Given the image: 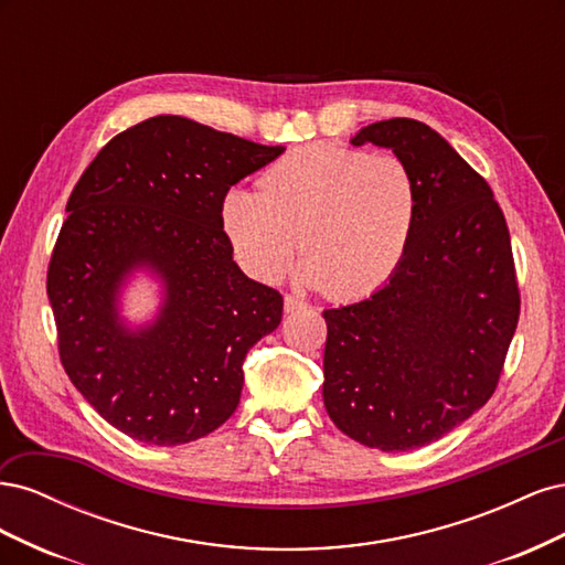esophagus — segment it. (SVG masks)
<instances>
[{"instance_id":"34e87169","label":"esophagus","mask_w":565,"mask_h":565,"mask_svg":"<svg viewBox=\"0 0 565 565\" xmlns=\"http://www.w3.org/2000/svg\"><path fill=\"white\" fill-rule=\"evenodd\" d=\"M303 309H309V303H306L303 299H299L295 295L285 297V313H297V311H303Z\"/></svg>"}]
</instances>
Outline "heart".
Instances as JSON below:
<instances>
[{
	"mask_svg": "<svg viewBox=\"0 0 565 565\" xmlns=\"http://www.w3.org/2000/svg\"><path fill=\"white\" fill-rule=\"evenodd\" d=\"M409 167L380 152L313 143L273 162L259 193L221 202L233 254L252 278L276 282L299 247L306 278L339 301L365 299L401 268L417 224Z\"/></svg>",
	"mask_w": 565,
	"mask_h": 565,
	"instance_id": "heart-1",
	"label": "heart"
}]
</instances>
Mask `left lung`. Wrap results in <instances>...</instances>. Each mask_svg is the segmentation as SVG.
Returning <instances> with one entry per match:
<instances>
[{
	"instance_id": "1",
	"label": "left lung",
	"mask_w": 565,
	"mask_h": 565,
	"mask_svg": "<svg viewBox=\"0 0 565 565\" xmlns=\"http://www.w3.org/2000/svg\"><path fill=\"white\" fill-rule=\"evenodd\" d=\"M351 143L391 148L409 167L417 224L396 276L322 313V401L349 438L405 452L452 431L498 388L521 313L514 254L488 181L429 125L382 119Z\"/></svg>"
}]
</instances>
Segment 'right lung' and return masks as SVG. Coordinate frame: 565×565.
Segmentation results:
<instances>
[{"label":"right lung","mask_w":565,"mask_h":565,"mask_svg":"<svg viewBox=\"0 0 565 565\" xmlns=\"http://www.w3.org/2000/svg\"><path fill=\"white\" fill-rule=\"evenodd\" d=\"M282 152L158 115L117 134L79 177L46 295L67 377L129 438L181 446L218 429L241 403L245 355L280 324L282 295L237 268L221 202ZM139 265L163 278L166 303L156 323L131 333L114 301Z\"/></svg>","instance_id":"add662e5"}]
</instances>
